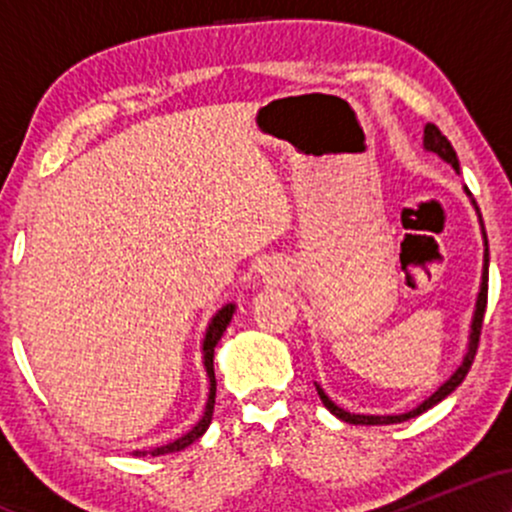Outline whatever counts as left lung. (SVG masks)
Returning <instances> with one entry per match:
<instances>
[{
    "instance_id": "left-lung-1",
    "label": "left lung",
    "mask_w": 512,
    "mask_h": 512,
    "mask_svg": "<svg viewBox=\"0 0 512 512\" xmlns=\"http://www.w3.org/2000/svg\"><path fill=\"white\" fill-rule=\"evenodd\" d=\"M424 144L428 151H433V154H438L443 161H448L452 168L460 170V163H457V154L455 149H452V144L448 142V137H445L440 129L433 125V122H428L426 129H424ZM486 238V236H484ZM489 245V243H486ZM486 298H489V248L484 252V276H481V291H479V301H477V313H474V322H472V334H469V349H467V356H464L462 366L455 370V373L450 375V380H445L443 385L438 387L436 392H433L431 397L426 399L424 404H419L416 409L407 411V414H399V416H366V414H349V411H344L342 407H337V404L332 402L330 397L325 395V392L317 387V395H320L322 404H325L327 409L332 411L334 416H339V419L346 421V424H366V426H380V424H402V421L407 419H414V416L424 414L426 409H431L433 404H438L440 399H445L450 395L452 390H455L457 385L462 383L464 378H467L469 368H472L474 363V356H477V349H479V337H481V325H484V313H486Z\"/></svg>"
}]
</instances>
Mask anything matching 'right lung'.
<instances>
[{"instance_id": "obj_1", "label": "right lung", "mask_w": 512, "mask_h": 512, "mask_svg": "<svg viewBox=\"0 0 512 512\" xmlns=\"http://www.w3.org/2000/svg\"><path fill=\"white\" fill-rule=\"evenodd\" d=\"M233 310H236V308H233V305H226V308H221L219 313H216L214 320H211V325H209V330H207V339H204V366H207V375H209V399H207V411H204L202 421H199V424H197L195 428H192L190 433H185V436L175 440V443L163 445V448H154V450H151V452H149L151 457H156V455H168V452L185 450L187 445H192L197 438H202L204 431H207V428H209L211 416H214V404H216L214 346L219 344V339L223 337V332H226L228 322H231V317H233ZM137 455L142 457V455H146V452H139V450H137Z\"/></svg>"}]
</instances>
